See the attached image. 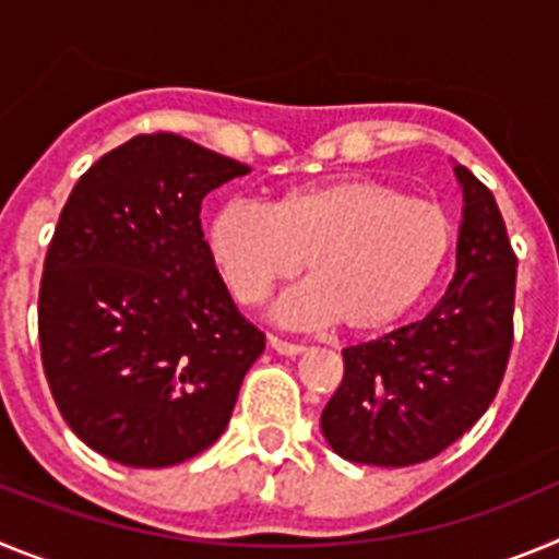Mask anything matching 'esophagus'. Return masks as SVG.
Instances as JSON below:
<instances>
[{
	"label": "esophagus",
	"instance_id": "1",
	"mask_svg": "<svg viewBox=\"0 0 559 559\" xmlns=\"http://www.w3.org/2000/svg\"><path fill=\"white\" fill-rule=\"evenodd\" d=\"M269 347L274 349V353H280V355H290V358H294V355H302L305 353L302 344H290V341L276 338V335H269Z\"/></svg>",
	"mask_w": 559,
	"mask_h": 559
}]
</instances>
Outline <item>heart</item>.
<instances>
[{
    "label": "heart",
    "mask_w": 559,
    "mask_h": 559,
    "mask_svg": "<svg viewBox=\"0 0 559 559\" xmlns=\"http://www.w3.org/2000/svg\"><path fill=\"white\" fill-rule=\"evenodd\" d=\"M453 246L448 212L374 176H341L276 192L265 210L226 201L206 224V249L246 308L308 269L310 283L276 305L290 324L378 333L437 283Z\"/></svg>",
    "instance_id": "1"
}]
</instances>
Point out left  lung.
Returning a JSON list of instances; mask_svg holds the SVG:
<instances>
[{
  "mask_svg": "<svg viewBox=\"0 0 559 559\" xmlns=\"http://www.w3.org/2000/svg\"><path fill=\"white\" fill-rule=\"evenodd\" d=\"M456 271L419 322L344 349V378L322 412L341 459L374 467L426 462L487 412L512 349L515 254L492 192L467 167Z\"/></svg>",
  "mask_w": 559,
  "mask_h": 559,
  "instance_id": "8db88e82",
  "label": "left lung"
}]
</instances>
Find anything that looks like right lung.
Returning <instances> with one entry per match:
<instances>
[{
    "mask_svg": "<svg viewBox=\"0 0 559 559\" xmlns=\"http://www.w3.org/2000/svg\"><path fill=\"white\" fill-rule=\"evenodd\" d=\"M246 173L176 133H140L61 210L38 294L41 364L67 426L111 462L170 467L206 451L263 355L199 218L206 192Z\"/></svg>",
    "mask_w": 559,
    "mask_h": 559,
    "instance_id": "add662e5",
    "label": "right lung"
}]
</instances>
